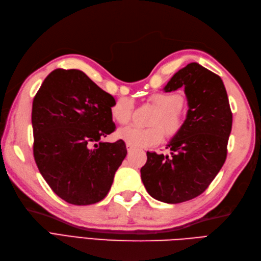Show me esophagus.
Listing matches in <instances>:
<instances>
[{
  "label": "esophagus",
  "instance_id": "obj_1",
  "mask_svg": "<svg viewBox=\"0 0 261 261\" xmlns=\"http://www.w3.org/2000/svg\"><path fill=\"white\" fill-rule=\"evenodd\" d=\"M126 149H127V152H128V153H130V152L133 151V150H134V148H133L130 145H126Z\"/></svg>",
  "mask_w": 261,
  "mask_h": 261
}]
</instances>
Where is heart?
Masks as SVG:
<instances>
[{
	"mask_svg": "<svg viewBox=\"0 0 261 261\" xmlns=\"http://www.w3.org/2000/svg\"><path fill=\"white\" fill-rule=\"evenodd\" d=\"M149 102L154 108L151 125L153 127L141 128L136 125H130L121 128L117 133L120 139L134 148H150L160 144L165 134L169 137H174L183 128V97L174 92H156L149 97ZM134 102L129 98L118 99L111 108V116L118 124H127L133 116Z\"/></svg>",
	"mask_w": 261,
	"mask_h": 261,
	"instance_id": "heart-1",
	"label": "heart"
}]
</instances>
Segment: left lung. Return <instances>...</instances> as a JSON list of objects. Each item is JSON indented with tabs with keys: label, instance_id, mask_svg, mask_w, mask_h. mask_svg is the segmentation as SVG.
Returning <instances> with one entry per match:
<instances>
[{
	"label": "left lung",
	"instance_id": "8db88e82",
	"mask_svg": "<svg viewBox=\"0 0 261 261\" xmlns=\"http://www.w3.org/2000/svg\"><path fill=\"white\" fill-rule=\"evenodd\" d=\"M183 87L188 111L183 128L167 148L170 155L147 152L140 170L148 194L167 203H179L202 194L225 162L232 112L222 80L191 63L173 75L165 92Z\"/></svg>",
	"mask_w": 261,
	"mask_h": 261
}]
</instances>
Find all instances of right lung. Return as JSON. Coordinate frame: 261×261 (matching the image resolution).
Instances as JSON below:
<instances>
[{
  "label": "right lung",
  "instance_id": "1",
  "mask_svg": "<svg viewBox=\"0 0 261 261\" xmlns=\"http://www.w3.org/2000/svg\"><path fill=\"white\" fill-rule=\"evenodd\" d=\"M111 94L82 70L51 72L33 102L34 156L46 183L60 198L76 206L108 195L127 153L125 143H103L115 130Z\"/></svg>",
  "mask_w": 261,
  "mask_h": 261
}]
</instances>
